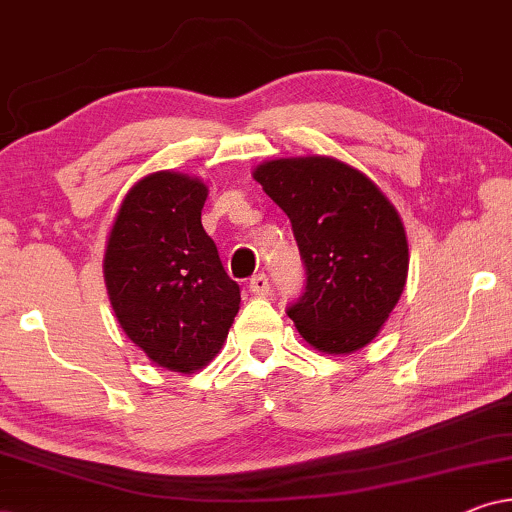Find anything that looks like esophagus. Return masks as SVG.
<instances>
[{"label":"esophagus","instance_id":"1","mask_svg":"<svg viewBox=\"0 0 512 512\" xmlns=\"http://www.w3.org/2000/svg\"><path fill=\"white\" fill-rule=\"evenodd\" d=\"M249 291L254 293V296H268L270 291V279L268 275H263V272H258V275H254L249 279Z\"/></svg>","mask_w":512,"mask_h":512}]
</instances>
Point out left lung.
<instances>
[{
    "mask_svg": "<svg viewBox=\"0 0 512 512\" xmlns=\"http://www.w3.org/2000/svg\"><path fill=\"white\" fill-rule=\"evenodd\" d=\"M254 179L289 216L305 291L286 307L314 349L349 354L389 319L408 277L401 216L380 188L335 158H282Z\"/></svg>",
    "mask_w": 512,
    "mask_h": 512,
    "instance_id": "1",
    "label": "left lung"
}]
</instances>
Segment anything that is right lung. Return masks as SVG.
Segmentation results:
<instances>
[{
    "instance_id": "right-lung-1",
    "label": "right lung",
    "mask_w": 512,
    "mask_h": 512,
    "mask_svg": "<svg viewBox=\"0 0 512 512\" xmlns=\"http://www.w3.org/2000/svg\"><path fill=\"white\" fill-rule=\"evenodd\" d=\"M207 186L156 172L125 195L104 254V282L125 335L153 363L193 373L212 361L240 310V286L202 228Z\"/></svg>"
}]
</instances>
